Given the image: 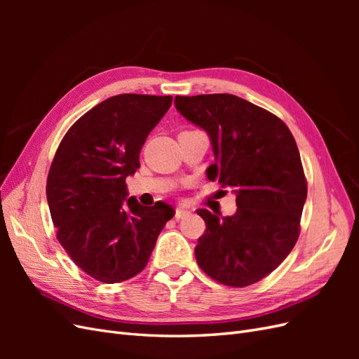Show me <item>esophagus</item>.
<instances>
[{
	"label": "esophagus",
	"mask_w": 359,
	"mask_h": 359,
	"mask_svg": "<svg viewBox=\"0 0 359 359\" xmlns=\"http://www.w3.org/2000/svg\"><path fill=\"white\" fill-rule=\"evenodd\" d=\"M190 215V211L184 210V208H177L175 210V219L177 220H181V219H186V217Z\"/></svg>",
	"instance_id": "obj_1"
}]
</instances>
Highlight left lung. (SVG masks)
<instances>
[{"label": "left lung", "mask_w": 359, "mask_h": 359, "mask_svg": "<svg viewBox=\"0 0 359 359\" xmlns=\"http://www.w3.org/2000/svg\"><path fill=\"white\" fill-rule=\"evenodd\" d=\"M175 106L210 136L215 163L206 177L236 194L233 215L198 210L206 224L198 265L226 286L253 285L298 240L307 181L295 139L280 118L232 94L177 95Z\"/></svg>", "instance_id": "8db88e82"}]
</instances>
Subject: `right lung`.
Wrapping results in <instances>:
<instances>
[{"label":"right lung","instance_id":"1","mask_svg":"<svg viewBox=\"0 0 359 359\" xmlns=\"http://www.w3.org/2000/svg\"><path fill=\"white\" fill-rule=\"evenodd\" d=\"M172 104L170 95L119 94L76 121L53 157L46 198L57 238L73 262L103 283L142 271L175 210L128 198L147 136Z\"/></svg>","mask_w":359,"mask_h":359}]
</instances>
